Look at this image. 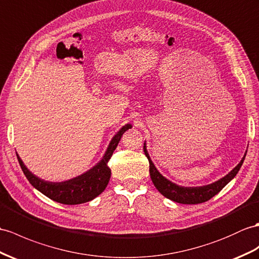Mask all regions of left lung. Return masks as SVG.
<instances>
[{"mask_svg":"<svg viewBox=\"0 0 259 259\" xmlns=\"http://www.w3.org/2000/svg\"><path fill=\"white\" fill-rule=\"evenodd\" d=\"M144 151L149 161V174H150L151 181H153V184L156 187L157 190H158L163 197H166L167 199L175 201V202L177 203H182V204L202 203L213 198L215 194H218L237 175L238 170L241 169L244 162L246 153H247V150H246L242 160L239 161V163L234 169H232L228 175L224 176V177L221 178L220 180L213 182V184L201 186V187H182L168 180L167 178L163 177L158 170H157L154 162L150 159L149 154L146 148V144L145 143H144Z\"/></svg>","mask_w":259,"mask_h":259,"instance_id":"1","label":"left lung"}]
</instances>
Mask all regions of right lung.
<instances>
[{
	"label": "right lung",
	"mask_w": 259,
	"mask_h": 259,
	"mask_svg": "<svg viewBox=\"0 0 259 259\" xmlns=\"http://www.w3.org/2000/svg\"><path fill=\"white\" fill-rule=\"evenodd\" d=\"M131 127V124H126L113 136L102 159L96 166H93L78 177L66 181L53 182L38 178L24 165L23 160L17 153L16 156L23 172L26 176L30 185L42 194H45L46 197L62 204L71 205L85 203L97 198L105 190L111 178V169L108 166V161L113 155V151L117 147V144L121 141L123 134Z\"/></svg>",
	"instance_id": "add662e5"
}]
</instances>
